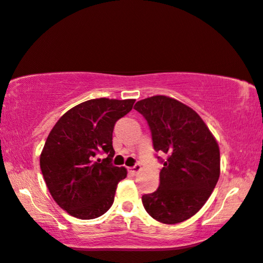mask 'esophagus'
Segmentation results:
<instances>
[{
	"label": "esophagus",
	"mask_w": 263,
	"mask_h": 263,
	"mask_svg": "<svg viewBox=\"0 0 263 263\" xmlns=\"http://www.w3.org/2000/svg\"><path fill=\"white\" fill-rule=\"evenodd\" d=\"M128 171H129V173H132L134 176H136V174H138L139 172H141L142 167H141V164H135L134 167H129Z\"/></svg>",
	"instance_id": "obj_1"
}]
</instances>
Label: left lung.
<instances>
[{"instance_id":"left-lung-1","label":"left lung","mask_w":263,"mask_h":263,"mask_svg":"<svg viewBox=\"0 0 263 263\" xmlns=\"http://www.w3.org/2000/svg\"><path fill=\"white\" fill-rule=\"evenodd\" d=\"M135 109L148 121L154 149L168 156L159 189L142 196L143 205L157 221L183 222L204 205L218 183V142L192 108L172 97H148Z\"/></svg>"}]
</instances>
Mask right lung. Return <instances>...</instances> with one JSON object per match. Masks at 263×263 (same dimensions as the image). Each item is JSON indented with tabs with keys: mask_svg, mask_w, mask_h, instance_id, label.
Listing matches in <instances>:
<instances>
[{
	"mask_svg": "<svg viewBox=\"0 0 263 263\" xmlns=\"http://www.w3.org/2000/svg\"><path fill=\"white\" fill-rule=\"evenodd\" d=\"M136 100L95 99L73 107L56 122L41 153V171L51 197L69 215L90 220L103 215L114 202L125 167L110 163L113 129ZM106 152V159L96 160Z\"/></svg>",
	"mask_w": 263,
	"mask_h": 263,
	"instance_id": "1",
	"label": "right lung"
}]
</instances>
